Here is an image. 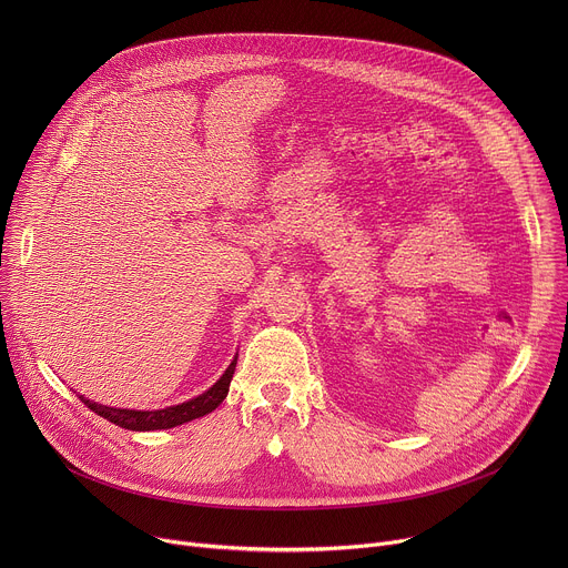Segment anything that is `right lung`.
<instances>
[{
	"label": "right lung",
	"mask_w": 568,
	"mask_h": 568,
	"mask_svg": "<svg viewBox=\"0 0 568 568\" xmlns=\"http://www.w3.org/2000/svg\"><path fill=\"white\" fill-rule=\"evenodd\" d=\"M235 364H237V355L231 359L229 368L220 375V379L206 388L202 395L189 399V402H182V404H173V407H166V409H154V412H136V409H116V407H108V404H99V402H92L88 397L80 395V399L85 402V407L92 409L97 416L123 427V429H130V432H156V429H173V427H180L184 423H191L195 418H202L206 414H211L213 409H217L222 399L226 397L229 393V384H231V377H233V371H235Z\"/></svg>",
	"instance_id": "right-lung-1"
}]
</instances>
